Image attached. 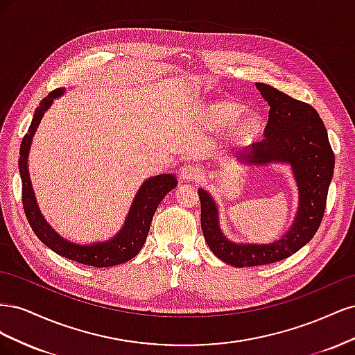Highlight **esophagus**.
Returning <instances> with one entry per match:
<instances>
[{
  "label": "esophagus",
  "mask_w": 355,
  "mask_h": 355,
  "mask_svg": "<svg viewBox=\"0 0 355 355\" xmlns=\"http://www.w3.org/2000/svg\"><path fill=\"white\" fill-rule=\"evenodd\" d=\"M179 176H180L182 182L198 180L201 178V170H200V167H197L194 164H185V166H182V168L179 170Z\"/></svg>",
  "instance_id": "esophagus-1"
}]
</instances>
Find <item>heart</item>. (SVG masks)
Masks as SVG:
<instances>
[{
  "instance_id": "1",
  "label": "heart",
  "mask_w": 355,
  "mask_h": 355,
  "mask_svg": "<svg viewBox=\"0 0 355 355\" xmlns=\"http://www.w3.org/2000/svg\"><path fill=\"white\" fill-rule=\"evenodd\" d=\"M237 114H239V106L230 102H219V103L210 105L207 108V116L214 125H222L225 123L231 121ZM257 130H259V118H257L254 114L245 112L234 120L231 127V136L235 139V141L244 142L252 139L257 133Z\"/></svg>"
}]
</instances>
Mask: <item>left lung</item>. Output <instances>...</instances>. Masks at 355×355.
Returning a JSON list of instances; mask_svg holds the SVG:
<instances>
[{
    "mask_svg": "<svg viewBox=\"0 0 355 355\" xmlns=\"http://www.w3.org/2000/svg\"><path fill=\"white\" fill-rule=\"evenodd\" d=\"M263 99L271 106L263 139L252 145L241 159L249 163H290L299 187V211L295 225L282 240L272 244H235L223 237L218 223L216 204L204 189L201 230L210 250L220 261L237 268H250L287 259L314 237L323 220L335 154L318 112L302 101L293 99L271 85L257 83Z\"/></svg>",
    "mask_w": 355,
    "mask_h": 355,
    "instance_id": "left-lung-1",
    "label": "left lung"
}]
</instances>
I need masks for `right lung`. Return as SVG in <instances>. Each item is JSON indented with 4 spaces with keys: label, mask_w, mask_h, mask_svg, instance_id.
Here are the masks:
<instances>
[{
    "label": "right lung",
    "mask_w": 355,
    "mask_h": 355,
    "mask_svg": "<svg viewBox=\"0 0 355 355\" xmlns=\"http://www.w3.org/2000/svg\"><path fill=\"white\" fill-rule=\"evenodd\" d=\"M63 90L60 89L53 90L46 99L41 101L40 106L35 110L34 118H32L29 130L24 136L22 145H20L19 171L20 178H22V204L26 219L31 228L34 230L35 235L42 243L50 247L53 252H56L63 257H68L71 261L96 268H106L124 263L141 252L158 204L178 185V179L173 175H159L146 180L137 192L123 230L116 237L110 241L92 245H78L59 237L50 228V225L44 220V218L41 216L34 191H32L31 187L26 161L32 136H34L42 115L50 108L53 99L60 96Z\"/></svg>",
    "instance_id": "add662e5"
}]
</instances>
